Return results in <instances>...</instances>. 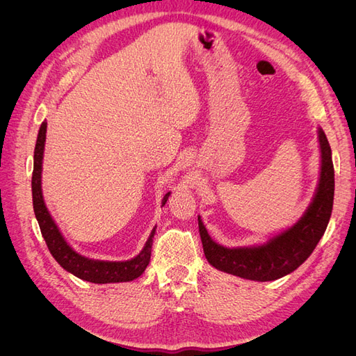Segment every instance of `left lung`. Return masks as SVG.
I'll return each mask as SVG.
<instances>
[{
  "instance_id": "obj_1",
  "label": "left lung",
  "mask_w": 356,
  "mask_h": 356,
  "mask_svg": "<svg viewBox=\"0 0 356 356\" xmlns=\"http://www.w3.org/2000/svg\"><path fill=\"white\" fill-rule=\"evenodd\" d=\"M321 148V174L315 196L306 212L294 225L273 236L267 242L254 246L225 248L208 234L200 217L199 232L204 257L221 272L250 281L267 282L294 272L314 252L324 236L332 211L334 166L328 139L318 127Z\"/></svg>"
}]
</instances>
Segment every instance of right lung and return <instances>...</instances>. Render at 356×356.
<instances>
[{
	"instance_id": "1",
	"label": "right lung",
	"mask_w": 356,
	"mask_h": 356,
	"mask_svg": "<svg viewBox=\"0 0 356 356\" xmlns=\"http://www.w3.org/2000/svg\"><path fill=\"white\" fill-rule=\"evenodd\" d=\"M46 132L47 123L42 122L37 136V144L34 149V170H32V203H34L35 218L38 221L42 238H44L47 248L53 258L65 268L67 272L72 273L83 281L93 284H115V282H131L134 279L139 277L147 268L152 257L153 238L156 233V227L153 229L149 238L147 239L143 251L136 257L126 261H102L92 260L84 255H80L74 251L70 243L63 238L55 220L46 207L44 199H42L41 190V170H42V156H44V144H46ZM170 193H166L161 207L168 202Z\"/></svg>"
}]
</instances>
